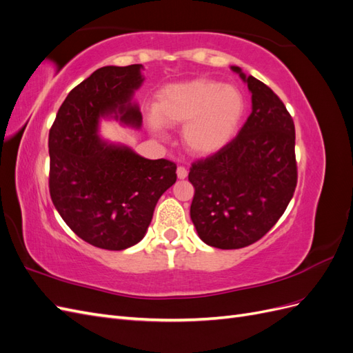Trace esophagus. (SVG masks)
I'll return each mask as SVG.
<instances>
[{
  "label": "esophagus",
  "mask_w": 353,
  "mask_h": 353,
  "mask_svg": "<svg viewBox=\"0 0 353 353\" xmlns=\"http://www.w3.org/2000/svg\"><path fill=\"white\" fill-rule=\"evenodd\" d=\"M187 175H188V170H187L184 166H178V168H176V176H178L179 179H185Z\"/></svg>",
  "instance_id": "esophagus-1"
}]
</instances>
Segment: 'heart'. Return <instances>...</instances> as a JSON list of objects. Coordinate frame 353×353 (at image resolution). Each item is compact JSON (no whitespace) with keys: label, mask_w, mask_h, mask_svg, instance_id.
Returning a JSON list of instances; mask_svg holds the SVG:
<instances>
[{"label":"heart","mask_w":353,"mask_h":353,"mask_svg":"<svg viewBox=\"0 0 353 353\" xmlns=\"http://www.w3.org/2000/svg\"><path fill=\"white\" fill-rule=\"evenodd\" d=\"M245 113V99L234 85L197 78L168 85L153 104L150 125L183 128V143L197 156L215 154L231 143Z\"/></svg>","instance_id":"heart-1"}]
</instances>
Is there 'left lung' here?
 Listing matches in <instances>:
<instances>
[{
    "instance_id": "obj_1",
    "label": "left lung",
    "mask_w": 353,
    "mask_h": 353,
    "mask_svg": "<svg viewBox=\"0 0 353 353\" xmlns=\"http://www.w3.org/2000/svg\"><path fill=\"white\" fill-rule=\"evenodd\" d=\"M240 74L252 92V113L239 135L205 160L193 163L190 208L199 237L212 248L241 249L262 239L281 218L296 183L294 123L270 87Z\"/></svg>"
}]
</instances>
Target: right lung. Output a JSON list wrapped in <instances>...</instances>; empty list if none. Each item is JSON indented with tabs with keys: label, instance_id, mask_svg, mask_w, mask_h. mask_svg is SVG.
Listing matches in <instances>:
<instances>
[{
	"label": "right lung",
	"instance_id": "1",
	"mask_svg": "<svg viewBox=\"0 0 353 353\" xmlns=\"http://www.w3.org/2000/svg\"><path fill=\"white\" fill-rule=\"evenodd\" d=\"M143 65L104 66L74 87L48 135L50 196L79 239L105 250L140 243L157 201L176 181V165L150 160L100 137V121L141 128L134 92Z\"/></svg>",
	"mask_w": 353,
	"mask_h": 353
}]
</instances>
